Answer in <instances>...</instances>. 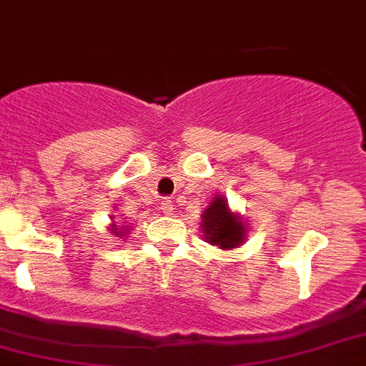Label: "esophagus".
I'll list each match as a JSON object with an SVG mask.
<instances>
[{
    "instance_id": "1",
    "label": "esophagus",
    "mask_w": 366,
    "mask_h": 366,
    "mask_svg": "<svg viewBox=\"0 0 366 366\" xmlns=\"http://www.w3.org/2000/svg\"><path fill=\"white\" fill-rule=\"evenodd\" d=\"M162 210H164V214H173V212H174V202L169 201V199L162 201Z\"/></svg>"
}]
</instances>
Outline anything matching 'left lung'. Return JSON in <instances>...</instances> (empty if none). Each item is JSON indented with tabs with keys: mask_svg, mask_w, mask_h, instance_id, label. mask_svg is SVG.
Here are the masks:
<instances>
[{
	"mask_svg": "<svg viewBox=\"0 0 366 366\" xmlns=\"http://www.w3.org/2000/svg\"><path fill=\"white\" fill-rule=\"evenodd\" d=\"M199 225H201L204 242L225 251L240 247L249 232V227L245 225L244 217L238 212L230 210L227 197L219 193L202 210Z\"/></svg>",
	"mask_w": 366,
	"mask_h": 366,
	"instance_id": "1",
	"label": "left lung"
}]
</instances>
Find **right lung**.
Returning <instances> with one entry per match:
<instances>
[{"mask_svg": "<svg viewBox=\"0 0 366 366\" xmlns=\"http://www.w3.org/2000/svg\"><path fill=\"white\" fill-rule=\"evenodd\" d=\"M107 229L112 230V234L119 236V238H122V236H128V232H130V229L126 225H117V221H113V216H112V225L107 227Z\"/></svg>", "mask_w": 366, "mask_h": 366, "instance_id": "obj_1", "label": "right lung"}]
</instances>
